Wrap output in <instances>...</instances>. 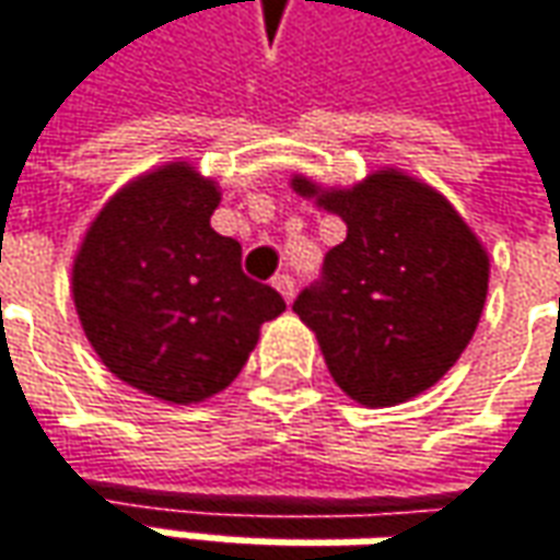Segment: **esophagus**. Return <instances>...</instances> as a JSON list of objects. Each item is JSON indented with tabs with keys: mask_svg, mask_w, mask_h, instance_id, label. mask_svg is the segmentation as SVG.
<instances>
[{
	"mask_svg": "<svg viewBox=\"0 0 560 560\" xmlns=\"http://www.w3.org/2000/svg\"><path fill=\"white\" fill-rule=\"evenodd\" d=\"M272 284L279 288V294L284 300H288V303L294 300V288H298V281H294V276H288V272H279V276L272 279Z\"/></svg>",
	"mask_w": 560,
	"mask_h": 560,
	"instance_id": "esophagus-1",
	"label": "esophagus"
}]
</instances>
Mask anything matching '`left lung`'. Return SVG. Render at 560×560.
<instances>
[{
  "mask_svg": "<svg viewBox=\"0 0 560 560\" xmlns=\"http://www.w3.org/2000/svg\"><path fill=\"white\" fill-rule=\"evenodd\" d=\"M294 191L347 222L322 276L294 300L331 377L362 406H396L434 387L483 313L490 260L431 185L381 170L343 191Z\"/></svg>",
  "mask_w": 560,
  "mask_h": 560,
  "instance_id": "1",
  "label": "left lung"
}]
</instances>
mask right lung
<instances>
[{
    "instance_id": "obj_1",
    "label": "right lung",
    "mask_w": 560,
    "mask_h": 560,
    "mask_svg": "<svg viewBox=\"0 0 560 560\" xmlns=\"http://www.w3.org/2000/svg\"><path fill=\"white\" fill-rule=\"evenodd\" d=\"M220 191L188 164L120 188L73 260V303L89 343L129 387L166 402L225 390L260 325L284 310L242 269V244L210 229Z\"/></svg>"
}]
</instances>
